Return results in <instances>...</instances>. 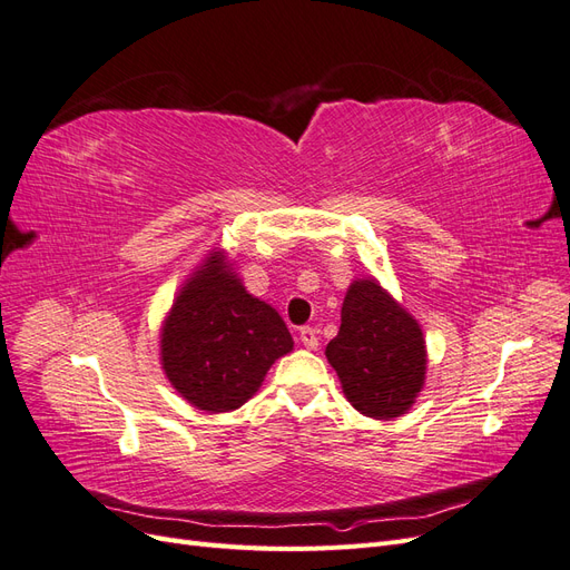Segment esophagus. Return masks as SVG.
Instances as JSON below:
<instances>
[{"mask_svg":"<svg viewBox=\"0 0 570 570\" xmlns=\"http://www.w3.org/2000/svg\"><path fill=\"white\" fill-rule=\"evenodd\" d=\"M299 342L304 344L306 350H316L318 347V331H316V327H312V325L302 327V331H299Z\"/></svg>","mask_w":570,"mask_h":570,"instance_id":"34e87169","label":"esophagus"}]
</instances>
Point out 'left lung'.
I'll return each mask as SVG.
<instances>
[{"label": "left lung", "mask_w": 570, "mask_h": 570, "mask_svg": "<svg viewBox=\"0 0 570 570\" xmlns=\"http://www.w3.org/2000/svg\"><path fill=\"white\" fill-rule=\"evenodd\" d=\"M325 356L352 406L371 419L402 416L425 381L421 327L375 281L350 287Z\"/></svg>", "instance_id": "left-lung-1"}]
</instances>
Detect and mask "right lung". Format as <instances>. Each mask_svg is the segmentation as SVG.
<instances>
[{
    "instance_id": "1",
    "label": "right lung",
    "mask_w": 570,
    "mask_h": 570,
    "mask_svg": "<svg viewBox=\"0 0 570 570\" xmlns=\"http://www.w3.org/2000/svg\"><path fill=\"white\" fill-rule=\"evenodd\" d=\"M292 344L278 312L212 256L170 308L161 356L170 385L189 404L220 413L243 406Z\"/></svg>"
}]
</instances>
